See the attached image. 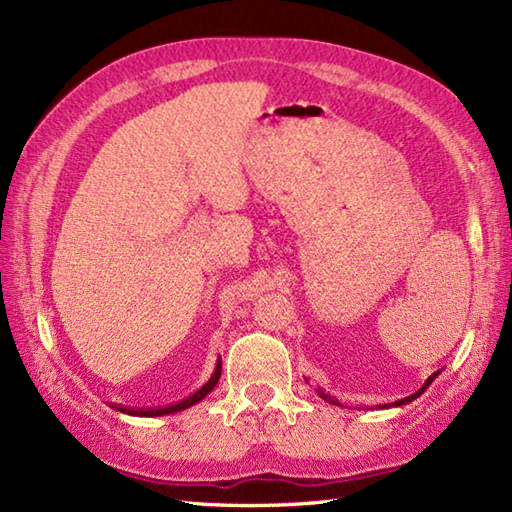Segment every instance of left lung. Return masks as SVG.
Segmentation results:
<instances>
[{
    "mask_svg": "<svg viewBox=\"0 0 512 512\" xmlns=\"http://www.w3.org/2000/svg\"><path fill=\"white\" fill-rule=\"evenodd\" d=\"M436 376H438V374H433V376H429V380H427V383H424V385H422V387H420V389L416 391V394H411V396H407V398H402V400L394 402V407H400V405H407V402H411V400H416V398H418V396L422 394V391H424V389H427V387L431 385V380H433V378H436ZM317 394H319V396H321L323 400H328V402H332V405H339V402H336V400H334L332 396H328V394H325V391H321V389H319V391H317Z\"/></svg>",
    "mask_w": 512,
    "mask_h": 512,
    "instance_id": "8db88e82",
    "label": "left lung"
}]
</instances>
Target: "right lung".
I'll return each instance as SVG.
<instances>
[{"label": "right lung", "mask_w": 512, "mask_h": 512, "mask_svg": "<svg viewBox=\"0 0 512 512\" xmlns=\"http://www.w3.org/2000/svg\"><path fill=\"white\" fill-rule=\"evenodd\" d=\"M220 374H222V361H217V367L213 376L209 378V383H204L195 394H191L189 398H184L180 402H176V405H167V407H158V409H129L127 413H134V416H165V413H173V411H180V409H187L191 405H195V402H200L209 391L217 385V380H220Z\"/></svg>", "instance_id": "add662e5"}]
</instances>
